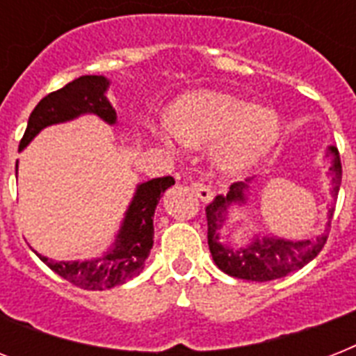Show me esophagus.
Masks as SVG:
<instances>
[{
	"label": "esophagus",
	"mask_w": 356,
	"mask_h": 356,
	"mask_svg": "<svg viewBox=\"0 0 356 356\" xmlns=\"http://www.w3.org/2000/svg\"><path fill=\"white\" fill-rule=\"evenodd\" d=\"M192 190H194V194L197 195L201 201H205V203L214 200V192H212L211 186L203 183V181H194V183H192Z\"/></svg>",
	"instance_id": "34e87169"
}]
</instances>
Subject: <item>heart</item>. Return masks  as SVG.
<instances>
[{
    "instance_id": "obj_1",
    "label": "heart",
    "mask_w": 356,
    "mask_h": 356,
    "mask_svg": "<svg viewBox=\"0 0 356 356\" xmlns=\"http://www.w3.org/2000/svg\"><path fill=\"white\" fill-rule=\"evenodd\" d=\"M173 134L190 147L214 145L218 166L227 173L248 172L259 164L279 138V118L270 108L254 107L229 94L194 92L181 97L170 118ZM156 136L172 147L170 131Z\"/></svg>"
}]
</instances>
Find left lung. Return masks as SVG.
I'll list each match as a JSON object with an SVG mask.
<instances>
[{
  "instance_id": "obj_1",
  "label": "left lung",
  "mask_w": 356,
  "mask_h": 356,
  "mask_svg": "<svg viewBox=\"0 0 356 356\" xmlns=\"http://www.w3.org/2000/svg\"><path fill=\"white\" fill-rule=\"evenodd\" d=\"M329 155L332 156L331 177H332V197L337 200L338 190L342 184V162L340 153L334 145L329 147ZM249 181L245 183H233L229 188V194L216 195L212 203L205 209L207 212V227H209V249L216 266L227 275L245 281H275L281 277H286L292 271L301 270L305 264L316 259L323 249L331 229L332 212L334 205L329 209V222H327L325 233L316 236L312 240H301V242H290L282 238H254L251 245L240 249H231L229 245L220 243V229L227 220V209L231 203H245V192L249 188Z\"/></svg>"
}]
</instances>
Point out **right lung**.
Masks as SVG:
<instances>
[{
    "label": "right lung",
    "mask_w": 356,
    "mask_h": 356,
    "mask_svg": "<svg viewBox=\"0 0 356 356\" xmlns=\"http://www.w3.org/2000/svg\"><path fill=\"white\" fill-rule=\"evenodd\" d=\"M107 88V77L83 75L63 86L60 90L42 97L40 103L31 113L24 138L19 140V149H24L47 125L68 122L81 114H96L111 125L116 123V111L105 96ZM172 184H175L173 177L166 175V177L151 179L147 183L136 186L114 248L107 251V254H103L102 259L85 260V262H55L35 251L36 257L49 270L83 290H107V288L120 286L144 270L145 260L153 248L155 209L161 201V195Z\"/></svg>",
    "instance_id": "right-lung-1"
}]
</instances>
